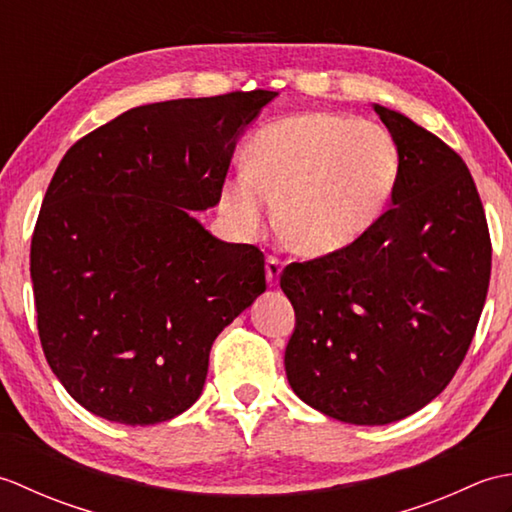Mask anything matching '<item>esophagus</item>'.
Segmentation results:
<instances>
[{"mask_svg":"<svg viewBox=\"0 0 512 512\" xmlns=\"http://www.w3.org/2000/svg\"><path fill=\"white\" fill-rule=\"evenodd\" d=\"M281 268H284V264H281V259H277V257H268L266 259V281H268V286H277L279 284Z\"/></svg>","mask_w":512,"mask_h":512,"instance_id":"obj_1","label":"esophagus"}]
</instances>
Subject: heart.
<instances>
[{
  "mask_svg": "<svg viewBox=\"0 0 512 512\" xmlns=\"http://www.w3.org/2000/svg\"><path fill=\"white\" fill-rule=\"evenodd\" d=\"M400 171L398 143L383 125L308 112L259 129L246 169L222 182L217 206L239 235L255 237L279 202L288 242L301 255L325 257L372 231Z\"/></svg>",
  "mask_w": 512,
  "mask_h": 512,
  "instance_id": "heart-1",
  "label": "heart"
}]
</instances>
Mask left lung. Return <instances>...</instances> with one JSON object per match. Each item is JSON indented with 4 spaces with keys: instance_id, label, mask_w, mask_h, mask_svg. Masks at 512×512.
<instances>
[{
    "instance_id": "left-lung-1",
    "label": "left lung",
    "mask_w": 512,
    "mask_h": 512,
    "mask_svg": "<svg viewBox=\"0 0 512 512\" xmlns=\"http://www.w3.org/2000/svg\"><path fill=\"white\" fill-rule=\"evenodd\" d=\"M400 149L391 209L358 242L290 264L292 391L325 416L389 424L442 394L464 361L491 279V237L471 171L438 136L374 103Z\"/></svg>"
}]
</instances>
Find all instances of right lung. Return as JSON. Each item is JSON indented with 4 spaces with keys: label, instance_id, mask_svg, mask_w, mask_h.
<instances>
[{
    "label": "right lung",
    "instance_id": "obj_1",
    "mask_svg": "<svg viewBox=\"0 0 512 512\" xmlns=\"http://www.w3.org/2000/svg\"><path fill=\"white\" fill-rule=\"evenodd\" d=\"M277 92L140 105L74 143L30 246L43 354L110 422H165L200 398L209 352L266 290L264 253L211 235L237 138Z\"/></svg>",
    "mask_w": 512,
    "mask_h": 512
}]
</instances>
